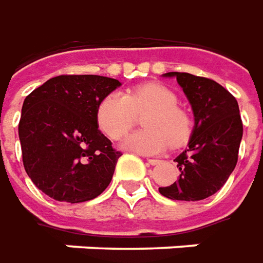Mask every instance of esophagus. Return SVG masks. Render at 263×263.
Wrapping results in <instances>:
<instances>
[{"instance_id": "34e87169", "label": "esophagus", "mask_w": 263, "mask_h": 263, "mask_svg": "<svg viewBox=\"0 0 263 263\" xmlns=\"http://www.w3.org/2000/svg\"><path fill=\"white\" fill-rule=\"evenodd\" d=\"M147 163L152 165H156L158 163H161V160H157V158H147Z\"/></svg>"}]
</instances>
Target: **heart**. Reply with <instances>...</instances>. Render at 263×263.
<instances>
[{"mask_svg":"<svg viewBox=\"0 0 263 263\" xmlns=\"http://www.w3.org/2000/svg\"><path fill=\"white\" fill-rule=\"evenodd\" d=\"M176 93L160 83H146L127 95L111 92L100 100L96 110L99 128L110 139H120L133 126L137 113H146V128L128 135L122 147L140 154H158L171 146H181L193 130L191 117L177 106Z\"/></svg>","mask_w":263,"mask_h":263,"instance_id":"b5f03b06","label":"heart"}]
</instances>
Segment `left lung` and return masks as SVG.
I'll use <instances>...</instances> for the list:
<instances>
[{
    "mask_svg": "<svg viewBox=\"0 0 263 263\" xmlns=\"http://www.w3.org/2000/svg\"><path fill=\"white\" fill-rule=\"evenodd\" d=\"M163 76L177 78L194 113V128L188 148L174 160L180 170L178 180L158 191L170 200H204L224 185L238 161L243 132L238 102L208 78L185 72Z\"/></svg>",
    "mask_w": 263,
    "mask_h": 263,
    "instance_id": "1",
    "label": "left lung"
}]
</instances>
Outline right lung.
I'll list each match as a JSON object with an SVG mask.
<instances>
[{
	"mask_svg": "<svg viewBox=\"0 0 263 263\" xmlns=\"http://www.w3.org/2000/svg\"><path fill=\"white\" fill-rule=\"evenodd\" d=\"M122 83L98 75H61L28 95L18 135L36 187L57 201L93 200L105 191L120 152L99 130L100 100Z\"/></svg>",
	"mask_w": 263,
	"mask_h": 263,
	"instance_id": "right-lung-1",
	"label": "right lung"
}]
</instances>
